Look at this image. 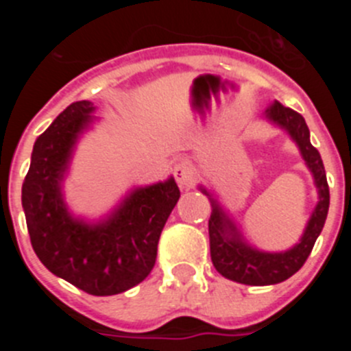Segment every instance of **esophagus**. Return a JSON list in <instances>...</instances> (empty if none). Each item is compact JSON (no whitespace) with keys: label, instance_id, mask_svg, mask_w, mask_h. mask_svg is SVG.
<instances>
[{"label":"esophagus","instance_id":"obj_1","mask_svg":"<svg viewBox=\"0 0 351 351\" xmlns=\"http://www.w3.org/2000/svg\"><path fill=\"white\" fill-rule=\"evenodd\" d=\"M173 178H176V181H178V184L181 186V188H190V186H193L195 173L190 163L181 161V163H178V165L173 167Z\"/></svg>","mask_w":351,"mask_h":351}]
</instances>
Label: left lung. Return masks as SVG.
Segmentation results:
<instances>
[{"label": "left lung", "mask_w": 351, "mask_h": 351, "mask_svg": "<svg viewBox=\"0 0 351 351\" xmlns=\"http://www.w3.org/2000/svg\"><path fill=\"white\" fill-rule=\"evenodd\" d=\"M263 119L272 125L280 126L281 130L290 135V138L297 144L304 163L315 179V188L318 193L313 214L304 228L302 237L293 247L287 251H262L251 246L239 230L230 214L223 209L216 195L210 193L206 186H200L202 193H206L213 206V213L209 218V243H210V260L216 271L226 280L235 283L251 285V287H265L276 285L288 280L295 274L304 262L308 260L316 239L320 235L325 225L328 213V195L327 176H325L324 161L320 153L316 151L309 141V128L304 117L299 112L285 107L280 101H274L263 112Z\"/></svg>", "instance_id": "obj_1"}]
</instances>
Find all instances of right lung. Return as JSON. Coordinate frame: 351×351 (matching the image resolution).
<instances>
[{"label": "right lung", "instance_id": "obj_1", "mask_svg": "<svg viewBox=\"0 0 351 351\" xmlns=\"http://www.w3.org/2000/svg\"><path fill=\"white\" fill-rule=\"evenodd\" d=\"M93 101L68 105L36 138L23 182L31 246L58 278L91 295H116L144 281L156 262L158 241L181 191L173 178L138 186L101 219L68 209L63 181L80 135L91 128Z\"/></svg>", "mask_w": 351, "mask_h": 351}]
</instances>
